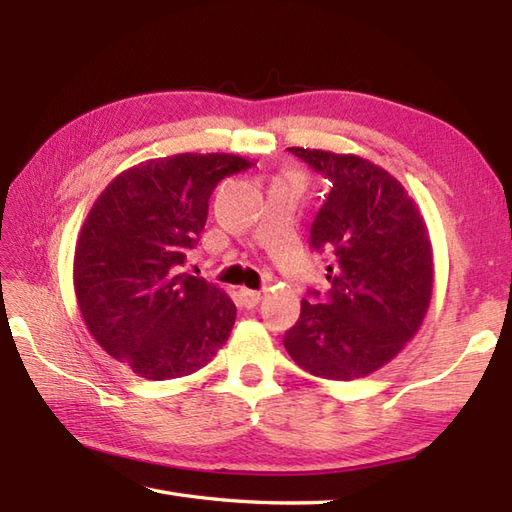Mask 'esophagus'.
<instances>
[{
	"mask_svg": "<svg viewBox=\"0 0 512 512\" xmlns=\"http://www.w3.org/2000/svg\"><path fill=\"white\" fill-rule=\"evenodd\" d=\"M239 299H242V303L246 308H255L259 299H262V292L259 290H248V288H239Z\"/></svg>",
	"mask_w": 512,
	"mask_h": 512,
	"instance_id": "1",
	"label": "esophagus"
}]
</instances>
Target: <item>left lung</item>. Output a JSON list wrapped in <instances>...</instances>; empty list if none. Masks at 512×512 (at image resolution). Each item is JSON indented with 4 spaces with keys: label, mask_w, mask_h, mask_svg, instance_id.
<instances>
[{
    "label": "left lung",
    "mask_w": 512,
    "mask_h": 512,
    "mask_svg": "<svg viewBox=\"0 0 512 512\" xmlns=\"http://www.w3.org/2000/svg\"><path fill=\"white\" fill-rule=\"evenodd\" d=\"M288 151L328 180L310 244L330 255V292L323 303L301 301L284 345L312 376L365 378L396 358L427 317L433 295L429 228L407 189L367 158Z\"/></svg>",
    "instance_id": "obj_1"
}]
</instances>
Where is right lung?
I'll return each instance as SVG.
<instances>
[{"label":"right lung","mask_w":512,"mask_h":512,"mask_svg":"<svg viewBox=\"0 0 512 512\" xmlns=\"http://www.w3.org/2000/svg\"><path fill=\"white\" fill-rule=\"evenodd\" d=\"M253 162L235 154L151 158L96 198L74 248V295L94 341L149 380L191 376L235 325V303L180 273L217 182Z\"/></svg>","instance_id":"add662e5"}]
</instances>
